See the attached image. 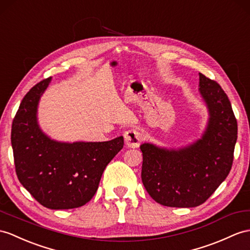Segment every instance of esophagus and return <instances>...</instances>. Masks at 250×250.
I'll list each match as a JSON object with an SVG mask.
<instances>
[{
	"label": "esophagus",
	"instance_id": "obj_1",
	"mask_svg": "<svg viewBox=\"0 0 250 250\" xmlns=\"http://www.w3.org/2000/svg\"><path fill=\"white\" fill-rule=\"evenodd\" d=\"M125 143L128 147L136 148L139 147L140 143L142 141V133L138 129H129L125 132Z\"/></svg>",
	"mask_w": 250,
	"mask_h": 250
}]
</instances>
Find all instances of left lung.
Masks as SVG:
<instances>
[{"mask_svg":"<svg viewBox=\"0 0 250 250\" xmlns=\"http://www.w3.org/2000/svg\"><path fill=\"white\" fill-rule=\"evenodd\" d=\"M199 93L209 119L200 139L179 148L153 143L140 146L142 182L158 204L192 208L204 204L228 176L233 161L237 123L220 84L199 73Z\"/></svg>","mask_w":250,"mask_h":250,"instance_id":"8db88e82","label":"left lung"}]
</instances>
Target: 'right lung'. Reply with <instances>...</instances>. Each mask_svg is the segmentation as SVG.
Listing matches in <instances>:
<instances>
[{"label":"right lung","instance_id":"obj_1","mask_svg":"<svg viewBox=\"0 0 250 250\" xmlns=\"http://www.w3.org/2000/svg\"><path fill=\"white\" fill-rule=\"evenodd\" d=\"M52 77L22 100L11 126L16 173L39 204L53 210L78 208L94 196L103 172L123 148L124 139L105 142H59L41 130L39 101Z\"/></svg>","mask_w":250,"mask_h":250}]
</instances>
